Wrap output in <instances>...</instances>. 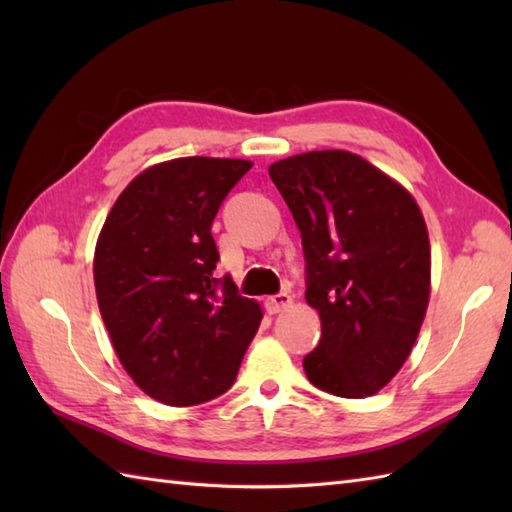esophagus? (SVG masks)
<instances>
[{
    "label": "esophagus",
    "mask_w": 512,
    "mask_h": 512,
    "mask_svg": "<svg viewBox=\"0 0 512 512\" xmlns=\"http://www.w3.org/2000/svg\"><path fill=\"white\" fill-rule=\"evenodd\" d=\"M290 306H292V295H288V292H279V295L268 297V301H266V308L270 314H277Z\"/></svg>",
    "instance_id": "1"
}]
</instances>
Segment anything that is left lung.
<instances>
[{
  "label": "left lung",
  "mask_w": 512,
  "mask_h": 512,
  "mask_svg": "<svg viewBox=\"0 0 512 512\" xmlns=\"http://www.w3.org/2000/svg\"><path fill=\"white\" fill-rule=\"evenodd\" d=\"M270 180L301 231L308 306L321 341L303 358L314 387L374 396L405 365L431 295V246L418 202L358 154L308 151Z\"/></svg>",
  "instance_id": "8db88e82"
}]
</instances>
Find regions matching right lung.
Masks as SVG:
<instances>
[{
    "instance_id": "obj_1",
    "label": "right lung",
    "mask_w": 512,
    "mask_h": 512,
    "mask_svg": "<svg viewBox=\"0 0 512 512\" xmlns=\"http://www.w3.org/2000/svg\"><path fill=\"white\" fill-rule=\"evenodd\" d=\"M250 160L189 156L147 167L96 239V301L118 361L158 402L222 396L262 323V306L215 279L211 224Z\"/></svg>"
}]
</instances>
